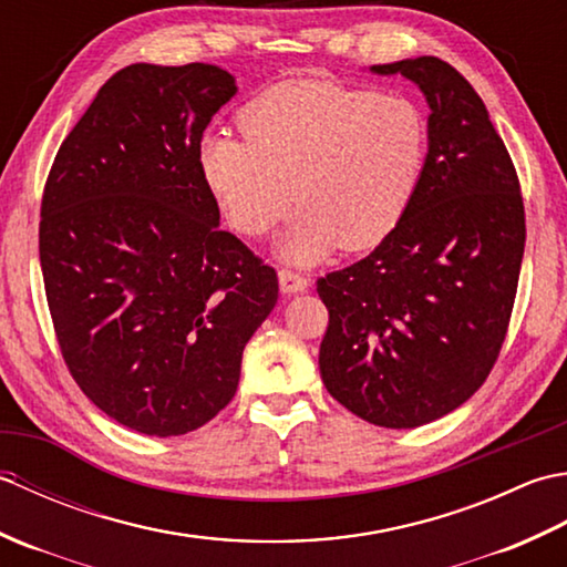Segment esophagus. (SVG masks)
I'll use <instances>...</instances> for the list:
<instances>
[{
  "label": "esophagus",
  "instance_id": "34e87169",
  "mask_svg": "<svg viewBox=\"0 0 567 567\" xmlns=\"http://www.w3.org/2000/svg\"><path fill=\"white\" fill-rule=\"evenodd\" d=\"M277 277H280V290L285 295H295V292H305L309 287V280L297 270H290V268H282L280 272H277Z\"/></svg>",
  "mask_w": 567,
  "mask_h": 567
}]
</instances>
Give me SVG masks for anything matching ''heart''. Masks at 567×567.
<instances>
[{
	"instance_id": "obj_1",
	"label": "heart",
	"mask_w": 567,
	"mask_h": 567,
	"mask_svg": "<svg viewBox=\"0 0 567 567\" xmlns=\"http://www.w3.org/2000/svg\"><path fill=\"white\" fill-rule=\"evenodd\" d=\"M234 136H207L199 167L238 234L272 231L302 204L282 258L315 262L336 246L365 250L400 224L426 173V112L400 92L317 78L277 82L238 112Z\"/></svg>"
}]
</instances>
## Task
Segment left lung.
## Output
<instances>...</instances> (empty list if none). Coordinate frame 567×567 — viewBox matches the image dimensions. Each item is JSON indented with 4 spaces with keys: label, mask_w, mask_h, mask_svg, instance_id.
<instances>
[{
    "label": "left lung",
    "mask_w": 567,
    "mask_h": 567,
    "mask_svg": "<svg viewBox=\"0 0 567 567\" xmlns=\"http://www.w3.org/2000/svg\"><path fill=\"white\" fill-rule=\"evenodd\" d=\"M419 84L431 148L416 197L380 246L317 280L329 309L319 370L348 412L414 429L467 402L509 329L526 216L483 100L441 58L372 65Z\"/></svg>",
    "instance_id": "1"
}]
</instances>
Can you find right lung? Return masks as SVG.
I'll use <instances>...</instances> for the list:
<instances>
[{
	"instance_id": "add662e5",
	"label": "right lung",
	"mask_w": 567,
	"mask_h": 567,
	"mask_svg": "<svg viewBox=\"0 0 567 567\" xmlns=\"http://www.w3.org/2000/svg\"><path fill=\"white\" fill-rule=\"evenodd\" d=\"M236 94L226 70L136 63L60 143L39 256L55 339L80 390L126 429L183 436L234 400L277 272L219 228L202 134Z\"/></svg>"
}]
</instances>
